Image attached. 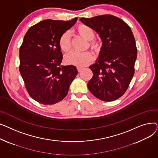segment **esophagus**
I'll use <instances>...</instances> for the list:
<instances>
[{"label": "esophagus", "instance_id": "1", "mask_svg": "<svg viewBox=\"0 0 158 158\" xmlns=\"http://www.w3.org/2000/svg\"><path fill=\"white\" fill-rule=\"evenodd\" d=\"M77 70L79 72H81L82 70V68L81 67V66H77Z\"/></svg>", "mask_w": 158, "mask_h": 158}]
</instances>
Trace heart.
<instances>
[{"instance_id":"1","label":"heart","mask_w":158,"mask_h":158,"mask_svg":"<svg viewBox=\"0 0 158 158\" xmlns=\"http://www.w3.org/2000/svg\"><path fill=\"white\" fill-rule=\"evenodd\" d=\"M76 31L81 36L89 40V46L95 52L100 51L101 44L99 40L94 38L95 32L92 27L85 24H80L76 27ZM58 43L60 49L63 52H69L71 48L70 32L67 31L63 33ZM94 57V54L89 51L80 52L72 51L65 56L64 61L66 63L70 64L83 66L92 62Z\"/></svg>"}]
</instances>
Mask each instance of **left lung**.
<instances>
[{
    "mask_svg": "<svg viewBox=\"0 0 158 158\" xmlns=\"http://www.w3.org/2000/svg\"><path fill=\"white\" fill-rule=\"evenodd\" d=\"M80 20L97 32L102 41L99 58L89 66L93 76L88 88L101 101L117 100L125 94L135 73L137 48L132 32L125 22L111 15Z\"/></svg>",
    "mask_w": 158,
    "mask_h": 158,
    "instance_id": "1",
    "label": "left lung"
}]
</instances>
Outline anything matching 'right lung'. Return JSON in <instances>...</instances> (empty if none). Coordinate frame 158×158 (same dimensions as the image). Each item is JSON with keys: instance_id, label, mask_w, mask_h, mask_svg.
Masks as SVG:
<instances>
[{"instance_id": "add662e5", "label": "right lung", "mask_w": 158, "mask_h": 158, "mask_svg": "<svg viewBox=\"0 0 158 158\" xmlns=\"http://www.w3.org/2000/svg\"><path fill=\"white\" fill-rule=\"evenodd\" d=\"M77 18L70 21L45 20L31 26L20 47L19 70L29 95L39 103L62 101L77 74L73 65H61L59 39Z\"/></svg>"}]
</instances>
